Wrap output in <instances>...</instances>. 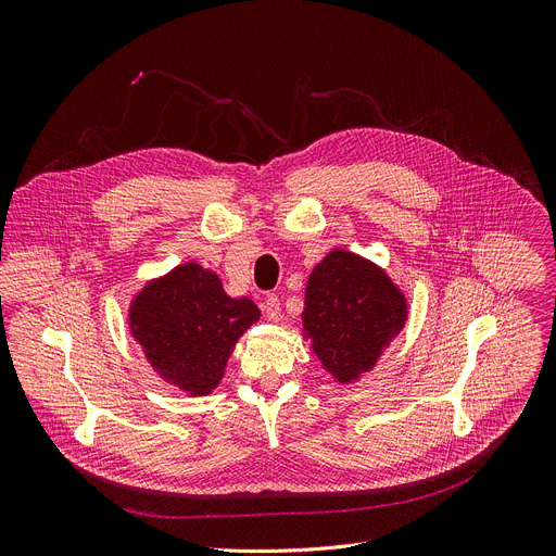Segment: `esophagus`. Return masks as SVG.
<instances>
[{
  "label": "esophagus",
  "mask_w": 556,
  "mask_h": 556,
  "mask_svg": "<svg viewBox=\"0 0 556 556\" xmlns=\"http://www.w3.org/2000/svg\"><path fill=\"white\" fill-rule=\"evenodd\" d=\"M263 311L267 313V317H269L271 321H280V319H282V308H280L278 295H274V293L265 295V300H263Z\"/></svg>",
  "instance_id": "obj_1"
}]
</instances>
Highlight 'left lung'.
Instances as JSON below:
<instances>
[{
	"label": "left lung",
	"mask_w": 556,
	"mask_h": 556,
	"mask_svg": "<svg viewBox=\"0 0 556 556\" xmlns=\"http://www.w3.org/2000/svg\"><path fill=\"white\" fill-rule=\"evenodd\" d=\"M304 338L340 383L370 372L407 319V300L375 263L332 250L308 276Z\"/></svg>",
	"instance_id": "obj_1"
}]
</instances>
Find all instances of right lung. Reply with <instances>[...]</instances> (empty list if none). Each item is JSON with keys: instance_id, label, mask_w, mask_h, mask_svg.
Wrapping results in <instances>:
<instances>
[{"instance_id": "1", "label": "right lung", "mask_w": 556, "mask_h": 556, "mask_svg": "<svg viewBox=\"0 0 556 556\" xmlns=\"http://www.w3.org/2000/svg\"><path fill=\"white\" fill-rule=\"evenodd\" d=\"M261 317L250 298H232L218 276L184 263L144 285L129 306V328L151 368L190 396L210 394L243 332Z\"/></svg>"}]
</instances>
